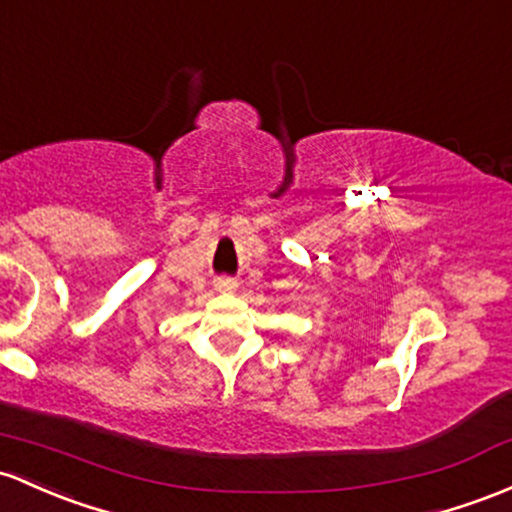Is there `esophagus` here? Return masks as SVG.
<instances>
[{"mask_svg": "<svg viewBox=\"0 0 512 512\" xmlns=\"http://www.w3.org/2000/svg\"><path fill=\"white\" fill-rule=\"evenodd\" d=\"M216 291H221V294H233L235 289H238V282H235V279H228V277H221V279H216Z\"/></svg>", "mask_w": 512, "mask_h": 512, "instance_id": "34e87169", "label": "esophagus"}]
</instances>
